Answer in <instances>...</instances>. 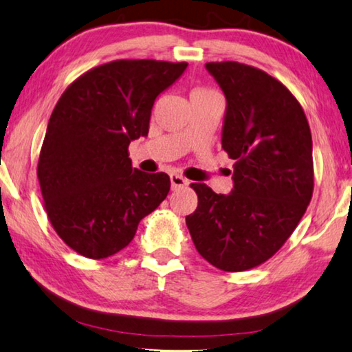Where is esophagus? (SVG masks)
Returning <instances> with one entry per match:
<instances>
[{"label": "esophagus", "mask_w": 352, "mask_h": 352, "mask_svg": "<svg viewBox=\"0 0 352 352\" xmlns=\"http://www.w3.org/2000/svg\"><path fill=\"white\" fill-rule=\"evenodd\" d=\"M170 181H171V188L173 190L187 186L186 177H182L181 175H176V173H173V175H170Z\"/></svg>", "instance_id": "obj_1"}]
</instances>
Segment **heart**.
Wrapping results in <instances>:
<instances>
[{
    "instance_id": "b5f03b06",
    "label": "heart",
    "mask_w": 352,
    "mask_h": 352,
    "mask_svg": "<svg viewBox=\"0 0 352 352\" xmlns=\"http://www.w3.org/2000/svg\"><path fill=\"white\" fill-rule=\"evenodd\" d=\"M220 96L214 89L210 87H195L190 91V101L192 100H206V98H214Z\"/></svg>"
}]
</instances>
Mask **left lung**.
<instances>
[{"mask_svg":"<svg viewBox=\"0 0 352 352\" xmlns=\"http://www.w3.org/2000/svg\"><path fill=\"white\" fill-rule=\"evenodd\" d=\"M206 68L226 95L221 146L235 160L234 190L192 184L198 207L186 223L207 262L246 272L284 246L312 199V134L295 95L261 68L234 60Z\"/></svg>","mask_w":352,"mask_h":352,"instance_id":"8db88e82","label":"left lung"}]
</instances>
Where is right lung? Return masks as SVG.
Here are the masks:
<instances>
[{
	"mask_svg": "<svg viewBox=\"0 0 352 352\" xmlns=\"http://www.w3.org/2000/svg\"><path fill=\"white\" fill-rule=\"evenodd\" d=\"M186 68L187 62L112 60L80 74L57 101L37 177L51 226L78 254H117L168 195V175L132 168L128 148L148 135L154 100Z\"/></svg>",
	"mask_w": 352,
	"mask_h": 352,
	"instance_id": "right-lung-1",
	"label": "right lung"
}]
</instances>
